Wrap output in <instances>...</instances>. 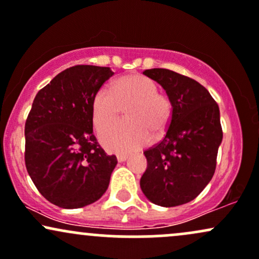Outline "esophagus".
Instances as JSON below:
<instances>
[{"instance_id":"obj_1","label":"esophagus","mask_w":259,"mask_h":259,"mask_svg":"<svg viewBox=\"0 0 259 259\" xmlns=\"http://www.w3.org/2000/svg\"><path fill=\"white\" fill-rule=\"evenodd\" d=\"M127 158H128V155H126V154H118L117 155V160L120 162L127 160Z\"/></svg>"}]
</instances>
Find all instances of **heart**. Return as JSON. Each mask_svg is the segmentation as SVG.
I'll list each match as a JSON object with an SVG mask.
<instances>
[{"mask_svg": "<svg viewBox=\"0 0 259 259\" xmlns=\"http://www.w3.org/2000/svg\"><path fill=\"white\" fill-rule=\"evenodd\" d=\"M126 110L123 120L112 122L100 132V141L110 152L127 153L143 147L150 135H160L167 128L172 104L158 85L142 74L118 78L112 88L103 87L93 99V122L100 130Z\"/></svg>", "mask_w": 259, "mask_h": 259, "instance_id": "heart-1", "label": "heart"}]
</instances>
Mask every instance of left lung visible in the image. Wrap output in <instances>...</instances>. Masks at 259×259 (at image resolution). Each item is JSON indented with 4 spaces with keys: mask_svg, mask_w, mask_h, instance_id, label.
Masks as SVG:
<instances>
[{
    "mask_svg": "<svg viewBox=\"0 0 259 259\" xmlns=\"http://www.w3.org/2000/svg\"><path fill=\"white\" fill-rule=\"evenodd\" d=\"M172 104L164 138L144 152L141 177L144 196L154 204L176 207L196 198L215 172L223 141L219 106L202 84L165 68L145 69Z\"/></svg>",
    "mask_w": 259,
    "mask_h": 259,
    "instance_id": "obj_1",
    "label": "left lung"
}]
</instances>
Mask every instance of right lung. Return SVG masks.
<instances>
[{
    "mask_svg": "<svg viewBox=\"0 0 259 259\" xmlns=\"http://www.w3.org/2000/svg\"><path fill=\"white\" fill-rule=\"evenodd\" d=\"M109 67L78 65L37 92L25 121V166L42 197L60 208L92 204L106 192L117 164L93 135V99Z\"/></svg>",
    "mask_w": 259,
    "mask_h": 259,
    "instance_id": "1",
    "label": "right lung"
}]
</instances>
